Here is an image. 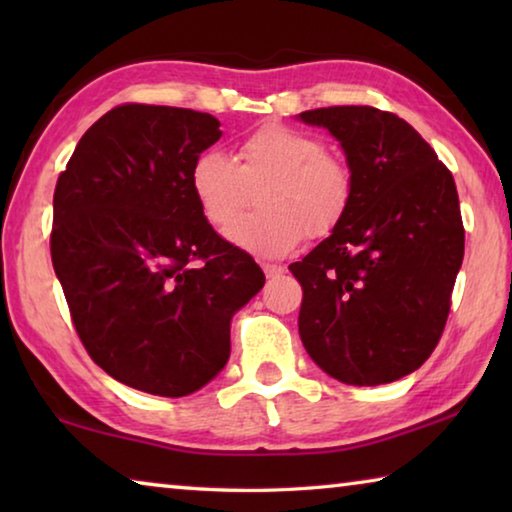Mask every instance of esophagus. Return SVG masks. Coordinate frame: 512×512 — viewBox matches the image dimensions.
Returning <instances> with one entry per match:
<instances>
[{
  "label": "esophagus",
  "mask_w": 512,
  "mask_h": 512,
  "mask_svg": "<svg viewBox=\"0 0 512 512\" xmlns=\"http://www.w3.org/2000/svg\"><path fill=\"white\" fill-rule=\"evenodd\" d=\"M264 273H266L268 280H277V277L284 273V266H280V264H264Z\"/></svg>",
  "instance_id": "34e87169"
}]
</instances>
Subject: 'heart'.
I'll list each match as a JSON object with an SVG mask.
<instances>
[{"instance_id": "b5f03b06", "label": "heart", "mask_w": 512, "mask_h": 512, "mask_svg": "<svg viewBox=\"0 0 512 512\" xmlns=\"http://www.w3.org/2000/svg\"><path fill=\"white\" fill-rule=\"evenodd\" d=\"M189 187L203 219L225 230L246 210L253 192H262V212L228 230L237 248L255 257H284L305 232L325 237L343 221L352 201V176L327 153V144L309 133L268 124L237 146L235 158L216 151L198 155L189 169Z\"/></svg>"}]
</instances>
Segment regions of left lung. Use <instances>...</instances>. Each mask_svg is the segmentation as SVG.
I'll use <instances>...</instances> for the list:
<instances>
[{
  "instance_id": "1",
  "label": "left lung",
  "mask_w": 512,
  "mask_h": 512,
  "mask_svg": "<svg viewBox=\"0 0 512 512\" xmlns=\"http://www.w3.org/2000/svg\"><path fill=\"white\" fill-rule=\"evenodd\" d=\"M298 119L341 144L352 176L343 221L289 266L305 291L302 345L343 384H391L443 334L465 250L454 178L393 112L334 106Z\"/></svg>"
}]
</instances>
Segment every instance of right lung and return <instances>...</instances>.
Masks as SVG:
<instances>
[{"label": "right lung", "instance_id": "right-lung-1", "mask_svg": "<svg viewBox=\"0 0 512 512\" xmlns=\"http://www.w3.org/2000/svg\"><path fill=\"white\" fill-rule=\"evenodd\" d=\"M187 108L126 103L76 144L54 192L51 262L76 332L121 384L185 397L230 359V323L264 287L207 223L192 162L223 135Z\"/></svg>", "mask_w": 512, "mask_h": 512}]
</instances>
